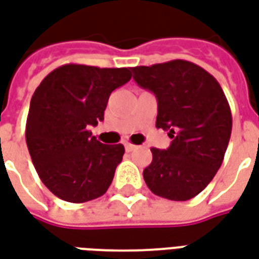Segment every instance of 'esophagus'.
Returning <instances> with one entry per match:
<instances>
[{
    "label": "esophagus",
    "mask_w": 259,
    "mask_h": 259,
    "mask_svg": "<svg viewBox=\"0 0 259 259\" xmlns=\"http://www.w3.org/2000/svg\"><path fill=\"white\" fill-rule=\"evenodd\" d=\"M124 148H125V150L127 152H132V150H135L137 149V146L135 145H132V143H124Z\"/></svg>",
    "instance_id": "1"
}]
</instances>
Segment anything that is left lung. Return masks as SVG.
<instances>
[{
	"mask_svg": "<svg viewBox=\"0 0 259 259\" xmlns=\"http://www.w3.org/2000/svg\"><path fill=\"white\" fill-rule=\"evenodd\" d=\"M139 87L157 99L156 127L168 131V149L152 148L143 179L153 193L186 201L205 189L224 161L232 113L220 82L208 71L177 59L132 67Z\"/></svg>",
	"mask_w": 259,
	"mask_h": 259,
	"instance_id": "obj_1",
	"label": "left lung"
}]
</instances>
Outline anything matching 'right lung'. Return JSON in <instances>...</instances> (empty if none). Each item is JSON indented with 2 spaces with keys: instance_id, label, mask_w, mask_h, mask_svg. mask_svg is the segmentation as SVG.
<instances>
[{
  "instance_id": "obj_1",
  "label": "right lung",
  "mask_w": 259,
  "mask_h": 259,
  "mask_svg": "<svg viewBox=\"0 0 259 259\" xmlns=\"http://www.w3.org/2000/svg\"><path fill=\"white\" fill-rule=\"evenodd\" d=\"M131 67L63 65L41 81L30 102L26 143L39 179L59 199L85 203L109 189L124 146L90 131L103 120L109 96L131 80Z\"/></svg>"
}]
</instances>
